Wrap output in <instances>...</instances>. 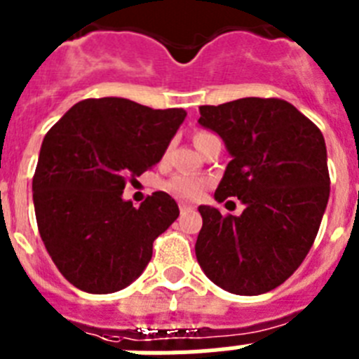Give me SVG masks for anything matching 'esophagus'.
Wrapping results in <instances>:
<instances>
[{
    "mask_svg": "<svg viewBox=\"0 0 359 359\" xmlns=\"http://www.w3.org/2000/svg\"><path fill=\"white\" fill-rule=\"evenodd\" d=\"M194 210V207L192 205H187V203H180V212L182 214H187V212H192Z\"/></svg>",
    "mask_w": 359,
    "mask_h": 359,
    "instance_id": "34e87169",
    "label": "esophagus"
}]
</instances>
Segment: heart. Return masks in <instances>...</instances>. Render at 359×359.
I'll return each mask as SVG.
<instances>
[{"label":"heart","mask_w":359,"mask_h":359,"mask_svg":"<svg viewBox=\"0 0 359 359\" xmlns=\"http://www.w3.org/2000/svg\"><path fill=\"white\" fill-rule=\"evenodd\" d=\"M212 133L207 131H199L198 135L194 136L196 145L203 140V138H207L210 136ZM165 189L169 190L170 194H174L176 198L185 199V201H196L203 196L205 189H207V182L203 180V177L198 176H187V174H177V176L170 177L169 182L165 183Z\"/></svg>","instance_id":"obj_1"}]
</instances>
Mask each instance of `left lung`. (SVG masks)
I'll use <instances>...</instances> for the list:
<instances>
[{
	"mask_svg": "<svg viewBox=\"0 0 359 359\" xmlns=\"http://www.w3.org/2000/svg\"><path fill=\"white\" fill-rule=\"evenodd\" d=\"M199 113L231 156L215 199L237 198L244 210L199 207L198 262L230 293H268L297 271L318 233L331 190L323 135L280 98H239Z\"/></svg>",
	"mask_w": 359,
	"mask_h": 359,
	"instance_id": "1",
	"label": "left lung"
}]
</instances>
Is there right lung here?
<instances>
[{
	"mask_svg": "<svg viewBox=\"0 0 359 359\" xmlns=\"http://www.w3.org/2000/svg\"><path fill=\"white\" fill-rule=\"evenodd\" d=\"M187 116L128 98H86L46 133L32 182L37 228L66 280L115 293L140 277L152 243L180 215L167 192L140 207L122 199L128 180L156 165Z\"/></svg>",
	"mask_w": 359,
	"mask_h": 359,
	"instance_id": "add662e5",
	"label": "right lung"
}]
</instances>
